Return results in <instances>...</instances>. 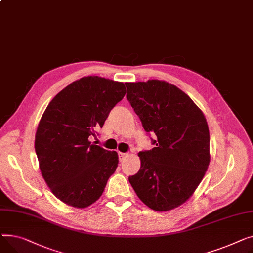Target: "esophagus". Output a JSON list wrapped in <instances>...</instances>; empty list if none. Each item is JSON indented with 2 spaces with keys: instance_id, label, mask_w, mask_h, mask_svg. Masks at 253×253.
I'll return each mask as SVG.
<instances>
[{
  "instance_id": "esophagus-1",
  "label": "esophagus",
  "mask_w": 253,
  "mask_h": 253,
  "mask_svg": "<svg viewBox=\"0 0 253 253\" xmlns=\"http://www.w3.org/2000/svg\"><path fill=\"white\" fill-rule=\"evenodd\" d=\"M127 154L126 153H123V152H120V153H118V156H120V160L121 161H123L125 158H126V156Z\"/></svg>"
}]
</instances>
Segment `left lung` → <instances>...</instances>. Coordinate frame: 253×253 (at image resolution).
Returning <instances> with one entry per match:
<instances>
[{
  "instance_id": "left-lung-1",
  "label": "left lung",
  "mask_w": 253,
  "mask_h": 253,
  "mask_svg": "<svg viewBox=\"0 0 253 253\" xmlns=\"http://www.w3.org/2000/svg\"><path fill=\"white\" fill-rule=\"evenodd\" d=\"M126 98L144 129L157 140L139 152L141 168L128 181L144 204L168 211L194 194L211 162L210 129L201 109L165 81L126 83Z\"/></svg>"
}]
</instances>
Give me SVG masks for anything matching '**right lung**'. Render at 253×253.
Segmentation results:
<instances>
[{
  "label": "right lung",
  "instance_id": "right-lung-1",
  "mask_svg": "<svg viewBox=\"0 0 253 253\" xmlns=\"http://www.w3.org/2000/svg\"><path fill=\"white\" fill-rule=\"evenodd\" d=\"M126 93L124 83L84 77L59 92L42 113L35 139L39 166L53 194L65 204L90 206L116 170L117 153L91 140Z\"/></svg>",
  "mask_w": 253,
  "mask_h": 253
}]
</instances>
